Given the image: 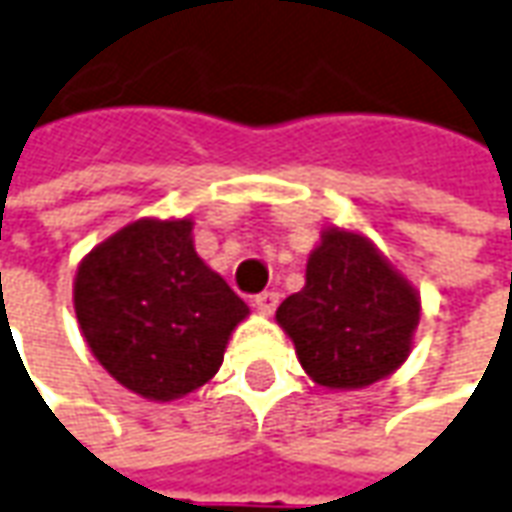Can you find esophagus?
Masks as SVG:
<instances>
[{
    "instance_id": "34e87169",
    "label": "esophagus",
    "mask_w": 512,
    "mask_h": 512,
    "mask_svg": "<svg viewBox=\"0 0 512 512\" xmlns=\"http://www.w3.org/2000/svg\"><path fill=\"white\" fill-rule=\"evenodd\" d=\"M277 302H280V294H277V291H263V294H257L255 297V308L257 311H263V314H274Z\"/></svg>"
}]
</instances>
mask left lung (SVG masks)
Listing matches in <instances>:
<instances>
[{"label": "left lung", "instance_id": "8db88e82", "mask_svg": "<svg viewBox=\"0 0 512 512\" xmlns=\"http://www.w3.org/2000/svg\"><path fill=\"white\" fill-rule=\"evenodd\" d=\"M420 297L373 243L328 229L308 257L305 288L277 308L302 370L319 387H370L401 367Z\"/></svg>", "mask_w": 512, "mask_h": 512}]
</instances>
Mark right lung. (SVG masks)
<instances>
[{"label":"right lung","mask_w":512,"mask_h":512,"mask_svg":"<svg viewBox=\"0 0 512 512\" xmlns=\"http://www.w3.org/2000/svg\"><path fill=\"white\" fill-rule=\"evenodd\" d=\"M193 221H137L83 257L75 314L123 387L173 401L218 373L246 302L193 249Z\"/></svg>","instance_id":"obj_1"}]
</instances>
